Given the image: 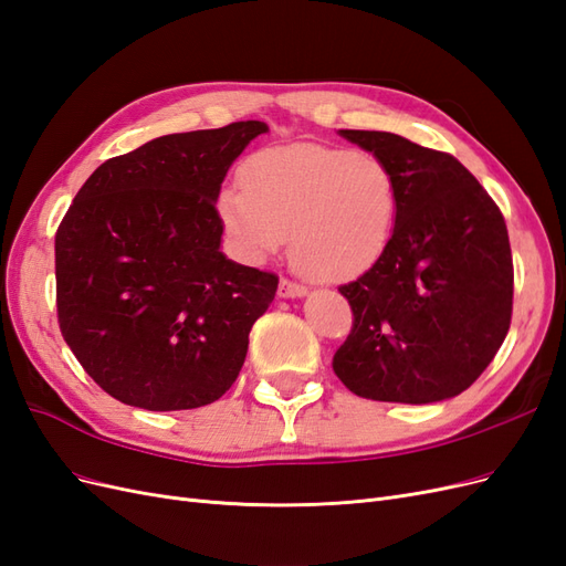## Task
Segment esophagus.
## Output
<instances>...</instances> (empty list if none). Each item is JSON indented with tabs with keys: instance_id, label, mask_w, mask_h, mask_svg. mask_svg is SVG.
<instances>
[{
	"instance_id": "obj_1",
	"label": "esophagus",
	"mask_w": 566,
	"mask_h": 566,
	"mask_svg": "<svg viewBox=\"0 0 566 566\" xmlns=\"http://www.w3.org/2000/svg\"><path fill=\"white\" fill-rule=\"evenodd\" d=\"M306 295V287L297 285V283H290V281H281L279 283V297L281 300H300Z\"/></svg>"
}]
</instances>
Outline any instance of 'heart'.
I'll return each instance as SVG.
<instances>
[{"label":"heart","mask_w":566,"mask_h":566,"mask_svg":"<svg viewBox=\"0 0 566 566\" xmlns=\"http://www.w3.org/2000/svg\"><path fill=\"white\" fill-rule=\"evenodd\" d=\"M241 186L219 193L217 214L250 260L273 254L290 233L302 273L321 283H349L389 248L397 179L375 153L271 146L243 163Z\"/></svg>","instance_id":"heart-1"}]
</instances>
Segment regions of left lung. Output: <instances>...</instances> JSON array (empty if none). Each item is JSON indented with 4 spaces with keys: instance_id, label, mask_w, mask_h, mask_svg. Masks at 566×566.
Listing matches in <instances>:
<instances>
[{
    "instance_id": "left-lung-1",
    "label": "left lung",
    "mask_w": 566,
    "mask_h": 566,
    "mask_svg": "<svg viewBox=\"0 0 566 566\" xmlns=\"http://www.w3.org/2000/svg\"><path fill=\"white\" fill-rule=\"evenodd\" d=\"M397 179L382 260L342 285L354 328L333 370L356 397L434 403L493 361L512 316V254L501 210L465 167L391 132L339 129Z\"/></svg>"
}]
</instances>
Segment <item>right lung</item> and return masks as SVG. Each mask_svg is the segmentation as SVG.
I'll use <instances>...</instances> for the list:
<instances>
[{
  "label": "right lung",
  "mask_w": 566,
  "mask_h": 566,
  "mask_svg": "<svg viewBox=\"0 0 566 566\" xmlns=\"http://www.w3.org/2000/svg\"><path fill=\"white\" fill-rule=\"evenodd\" d=\"M269 125L158 136L84 181L56 233L63 339L113 399L146 410L217 401L276 297L273 273L221 252L217 198Z\"/></svg>",
  "instance_id": "1"
}]
</instances>
